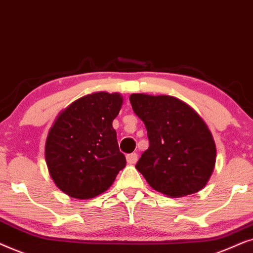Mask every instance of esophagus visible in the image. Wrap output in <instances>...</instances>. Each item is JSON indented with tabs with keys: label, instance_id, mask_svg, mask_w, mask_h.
<instances>
[{
	"label": "esophagus",
	"instance_id": "34e87169",
	"mask_svg": "<svg viewBox=\"0 0 253 253\" xmlns=\"http://www.w3.org/2000/svg\"><path fill=\"white\" fill-rule=\"evenodd\" d=\"M126 160H127V163H128V164H135L136 161H137V154L136 153L128 154L126 156Z\"/></svg>",
	"mask_w": 253,
	"mask_h": 253
}]
</instances>
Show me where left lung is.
I'll return each mask as SVG.
<instances>
[{
  "label": "left lung",
  "instance_id": "left-lung-1",
  "mask_svg": "<svg viewBox=\"0 0 253 253\" xmlns=\"http://www.w3.org/2000/svg\"><path fill=\"white\" fill-rule=\"evenodd\" d=\"M133 111L147 128L149 148L135 168L154 190L179 198L199 192L211 176L216 148L199 114L171 96L133 93Z\"/></svg>",
  "mask_w": 253,
  "mask_h": 253
}]
</instances>
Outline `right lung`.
Segmentation results:
<instances>
[{"instance_id":"obj_1","label":"right lung","mask_w":253,"mask_h":253,"mask_svg":"<svg viewBox=\"0 0 253 253\" xmlns=\"http://www.w3.org/2000/svg\"><path fill=\"white\" fill-rule=\"evenodd\" d=\"M121 105L119 93L87 95L67 107L50 128L47 168L56 186L69 197L89 199L103 193L126 167L112 127Z\"/></svg>"}]
</instances>
